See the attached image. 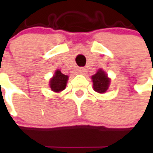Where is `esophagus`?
<instances>
[{"label":"esophagus","instance_id":"1","mask_svg":"<svg viewBox=\"0 0 153 153\" xmlns=\"http://www.w3.org/2000/svg\"><path fill=\"white\" fill-rule=\"evenodd\" d=\"M79 72L81 74H82L83 73V72H84V69H80L79 70Z\"/></svg>","mask_w":153,"mask_h":153}]
</instances>
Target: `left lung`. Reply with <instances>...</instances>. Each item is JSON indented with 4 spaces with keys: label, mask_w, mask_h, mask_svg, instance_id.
<instances>
[{
    "label": "left lung",
    "mask_w": 153,
    "mask_h": 153,
    "mask_svg": "<svg viewBox=\"0 0 153 153\" xmlns=\"http://www.w3.org/2000/svg\"><path fill=\"white\" fill-rule=\"evenodd\" d=\"M92 80L94 83V91L100 94H103L108 89L110 79L102 70H99L97 73L92 76Z\"/></svg>",
    "instance_id": "8db88e82"
}]
</instances>
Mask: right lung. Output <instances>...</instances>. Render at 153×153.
I'll return each instance as SVG.
<instances>
[{
  "mask_svg": "<svg viewBox=\"0 0 153 153\" xmlns=\"http://www.w3.org/2000/svg\"><path fill=\"white\" fill-rule=\"evenodd\" d=\"M68 76L61 73L60 71H56L55 75L50 80V88L53 91L60 92L66 87Z\"/></svg>",
  "mask_w": 153,
  "mask_h": 153,
  "instance_id": "1",
  "label": "right lung"
}]
</instances>
